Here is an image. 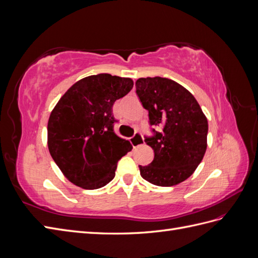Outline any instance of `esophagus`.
I'll return each instance as SVG.
<instances>
[{
	"mask_svg": "<svg viewBox=\"0 0 258 258\" xmlns=\"http://www.w3.org/2000/svg\"><path fill=\"white\" fill-rule=\"evenodd\" d=\"M130 142H131V145L134 146L135 148L136 147H139V146H141V145H143V143H144V139H143V136L141 135V134H136L134 137H132L131 139H130Z\"/></svg>",
	"mask_w": 258,
	"mask_h": 258,
	"instance_id": "34e87169",
	"label": "esophagus"
}]
</instances>
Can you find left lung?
I'll use <instances>...</instances> for the list:
<instances>
[{
    "mask_svg": "<svg viewBox=\"0 0 258 258\" xmlns=\"http://www.w3.org/2000/svg\"><path fill=\"white\" fill-rule=\"evenodd\" d=\"M137 95L148 111L155 136L145 142L154 150V160L139 166L141 176L154 185L174 186L188 178L207 151L208 119L191 93L165 77L136 82Z\"/></svg>",
    "mask_w": 258,
    "mask_h": 258,
    "instance_id": "obj_1",
    "label": "left lung"
}]
</instances>
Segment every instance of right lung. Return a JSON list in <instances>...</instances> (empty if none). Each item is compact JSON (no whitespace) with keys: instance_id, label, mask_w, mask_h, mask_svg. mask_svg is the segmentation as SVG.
I'll list each match as a JSON object with an SVG mask.
<instances>
[{"instance_id":"1","label":"right lung","mask_w":258,"mask_h":258,"mask_svg":"<svg viewBox=\"0 0 258 258\" xmlns=\"http://www.w3.org/2000/svg\"><path fill=\"white\" fill-rule=\"evenodd\" d=\"M134 87L128 77L98 74L76 82L50 113L47 144L53 161L70 182L97 189L115 176L117 162L132 150L114 132L112 107Z\"/></svg>"}]
</instances>
